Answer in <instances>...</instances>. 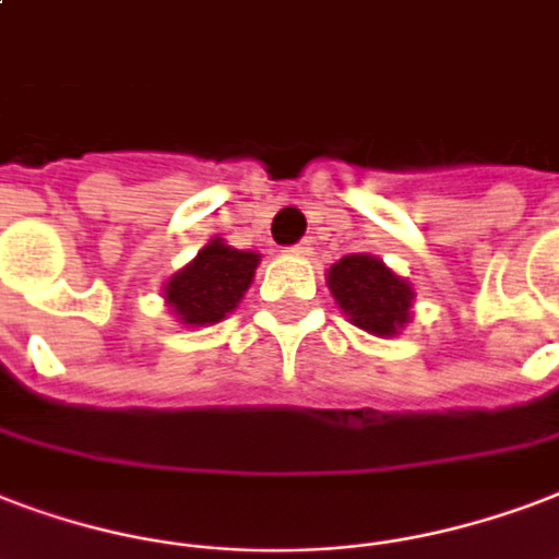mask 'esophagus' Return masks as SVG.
<instances>
[{"label":"esophagus","instance_id":"1","mask_svg":"<svg viewBox=\"0 0 559 559\" xmlns=\"http://www.w3.org/2000/svg\"><path fill=\"white\" fill-rule=\"evenodd\" d=\"M289 254H296V258H305V254H310V240H301L296 242V246H289Z\"/></svg>","mask_w":559,"mask_h":559}]
</instances>
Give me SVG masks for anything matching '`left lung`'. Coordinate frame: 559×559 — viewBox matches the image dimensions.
<instances>
[{"instance_id": "8db88e82", "label": "left lung", "mask_w": 559, "mask_h": 559, "mask_svg": "<svg viewBox=\"0 0 559 559\" xmlns=\"http://www.w3.org/2000/svg\"><path fill=\"white\" fill-rule=\"evenodd\" d=\"M336 305L357 328L390 336L411 319L413 289L372 254H348L328 272Z\"/></svg>"}]
</instances>
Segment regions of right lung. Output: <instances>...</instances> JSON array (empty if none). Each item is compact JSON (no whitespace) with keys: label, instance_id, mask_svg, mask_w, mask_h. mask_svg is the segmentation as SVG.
Returning <instances> with one entry per match:
<instances>
[{"label":"right lung","instance_id":"1","mask_svg":"<svg viewBox=\"0 0 559 559\" xmlns=\"http://www.w3.org/2000/svg\"><path fill=\"white\" fill-rule=\"evenodd\" d=\"M258 261L261 258L254 251H237L213 240L190 266L169 278L164 287L166 305L187 325H213L237 308L254 278Z\"/></svg>","mask_w":559,"mask_h":559}]
</instances>
